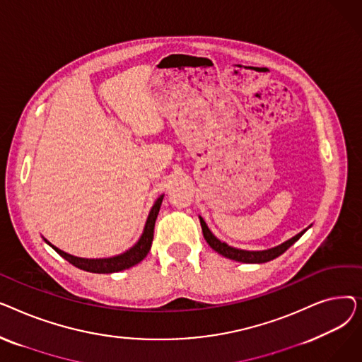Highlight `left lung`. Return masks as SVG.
<instances>
[{"label":"left lung","instance_id":"obj_1","mask_svg":"<svg viewBox=\"0 0 362 362\" xmlns=\"http://www.w3.org/2000/svg\"><path fill=\"white\" fill-rule=\"evenodd\" d=\"M201 220V227H202V233H204V238L206 240V243L211 246V248L218 252L220 255L226 257V258H230V259H235V261H239V262H250V264H261V262H267V261H272L274 258H277L279 255H281L284 251L289 250L291 246L307 232L302 230L300 233H298L296 236H293L292 239L286 240L284 243L276 246V248H272V250H267V251H243V250H236V248H232V246H229L224 242H220L213 233L211 230L208 229L205 221L202 218Z\"/></svg>","mask_w":362,"mask_h":362}]
</instances>
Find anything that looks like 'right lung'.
<instances>
[{
  "label": "right lung",
  "mask_w": 362,
  "mask_h": 362,
  "mask_svg": "<svg viewBox=\"0 0 362 362\" xmlns=\"http://www.w3.org/2000/svg\"><path fill=\"white\" fill-rule=\"evenodd\" d=\"M163 202V197H160L154 206H152V210L148 216L146 224H145V229L144 233L141 236V239L138 240V243L130 248L129 251H126L122 255L117 257H112V258H100V259H88V258H79V257H73L70 254H66L63 251H60L59 248H55L49 242H47L48 245L52 246V250L60 254L64 259H67L70 264H73L74 267H78L81 270L89 272V273H98V274H105V273H116V272H122L126 269L133 267V265H136L138 262H141L149 252L151 250V245H152V239H154V226H156V220L160 211V206Z\"/></svg>",
  "instance_id": "obj_1"
}]
</instances>
